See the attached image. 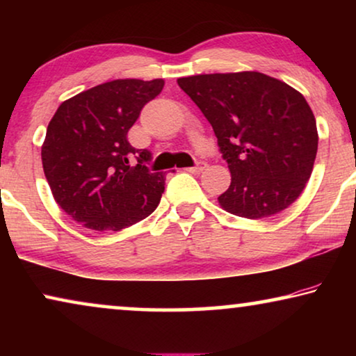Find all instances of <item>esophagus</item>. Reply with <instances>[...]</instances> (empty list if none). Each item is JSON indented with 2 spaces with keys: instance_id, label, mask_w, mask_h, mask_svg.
Instances as JSON below:
<instances>
[{
  "instance_id": "esophagus-1",
  "label": "esophagus",
  "mask_w": 356,
  "mask_h": 356,
  "mask_svg": "<svg viewBox=\"0 0 356 356\" xmlns=\"http://www.w3.org/2000/svg\"><path fill=\"white\" fill-rule=\"evenodd\" d=\"M206 168H207V162H204V160H197L196 165H193V167H189L186 170H188V172H191V173H201Z\"/></svg>"
}]
</instances>
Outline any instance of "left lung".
Instances as JSON below:
<instances>
[{"label":"left lung","mask_w":356,"mask_h":356,"mask_svg":"<svg viewBox=\"0 0 356 356\" xmlns=\"http://www.w3.org/2000/svg\"><path fill=\"white\" fill-rule=\"evenodd\" d=\"M216 133L232 183L218 202L227 212L264 218L293 204L318 152L316 120L305 97L256 71L178 79Z\"/></svg>","instance_id":"1"}]
</instances>
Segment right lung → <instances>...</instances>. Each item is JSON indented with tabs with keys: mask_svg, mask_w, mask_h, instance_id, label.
<instances>
[{
	"mask_svg": "<svg viewBox=\"0 0 356 356\" xmlns=\"http://www.w3.org/2000/svg\"><path fill=\"white\" fill-rule=\"evenodd\" d=\"M162 89L163 79H116L58 106L47 128L42 163L58 206L77 223L118 232L157 209L165 173L149 172L152 154L134 149L128 131Z\"/></svg>",
	"mask_w": 356,
	"mask_h": 356,
	"instance_id": "add662e5",
	"label": "right lung"
}]
</instances>
